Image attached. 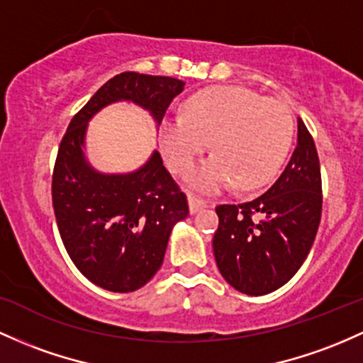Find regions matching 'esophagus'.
Returning a JSON list of instances; mask_svg holds the SVG:
<instances>
[{
    "mask_svg": "<svg viewBox=\"0 0 363 363\" xmlns=\"http://www.w3.org/2000/svg\"><path fill=\"white\" fill-rule=\"evenodd\" d=\"M188 203H189V212L191 213H196V212H200V210L206 208V206H208V201L201 200V198L194 196V194H189Z\"/></svg>",
    "mask_w": 363,
    "mask_h": 363,
    "instance_id": "esophagus-1",
    "label": "esophagus"
}]
</instances>
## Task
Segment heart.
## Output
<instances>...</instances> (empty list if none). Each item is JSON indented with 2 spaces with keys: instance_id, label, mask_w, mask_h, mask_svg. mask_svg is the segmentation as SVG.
Segmentation results:
<instances>
[{
  "instance_id": "1",
  "label": "heart",
  "mask_w": 363,
  "mask_h": 363,
  "mask_svg": "<svg viewBox=\"0 0 363 363\" xmlns=\"http://www.w3.org/2000/svg\"><path fill=\"white\" fill-rule=\"evenodd\" d=\"M294 136L291 108L248 87L215 86L188 98L182 117L163 122L162 150L174 172L189 169L212 143L213 157L188 174L193 188H262L288 157Z\"/></svg>"
}]
</instances>
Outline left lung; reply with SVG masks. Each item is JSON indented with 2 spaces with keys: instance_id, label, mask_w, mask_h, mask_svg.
Returning <instances> with one entry per match:
<instances>
[{
  "instance_id": "left-lung-1",
  "label": "left lung",
  "mask_w": 363,
  "mask_h": 363,
  "mask_svg": "<svg viewBox=\"0 0 363 363\" xmlns=\"http://www.w3.org/2000/svg\"><path fill=\"white\" fill-rule=\"evenodd\" d=\"M213 255L238 291L262 296L284 286L303 265L320 224V163L313 138L298 118V145L284 172L262 196L218 205Z\"/></svg>"
}]
</instances>
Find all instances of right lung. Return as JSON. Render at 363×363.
I'll list each match as a JSON object with an SVG mask.
<instances>
[{
  "mask_svg": "<svg viewBox=\"0 0 363 363\" xmlns=\"http://www.w3.org/2000/svg\"><path fill=\"white\" fill-rule=\"evenodd\" d=\"M184 82L123 72L105 82L75 113L60 143L51 196L63 246L93 284L113 293L143 288L162 267L170 233L189 213L186 194L158 151L129 174H103L86 160L87 123L117 101L148 110L160 125Z\"/></svg>",
  "mask_w": 363,
  "mask_h": 363,
  "instance_id": "1",
  "label": "right lung"
}]
</instances>
